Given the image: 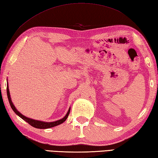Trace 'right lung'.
Listing matches in <instances>:
<instances>
[{"instance_id": "1", "label": "right lung", "mask_w": 158, "mask_h": 158, "mask_svg": "<svg viewBox=\"0 0 158 158\" xmlns=\"http://www.w3.org/2000/svg\"><path fill=\"white\" fill-rule=\"evenodd\" d=\"M7 94L8 100H9L10 106L11 108H12V110H14V113H15L17 115L21 117V119L25 120V122H27L29 124H30L31 127H33L34 128H40V129H45V128H50L52 127H56V126H58L59 124H62V123H64L65 120L67 119L68 115H69V113L70 111V107L69 108V109H68L67 113H66V114H65L64 118H62L59 120H57V121H55V122H43V121H39V120H36V119L29 118V117H27L24 116L23 114H22L18 110H17L16 107L14 106L13 102H11V99L9 86H8V82L7 83Z\"/></svg>"}]
</instances>
